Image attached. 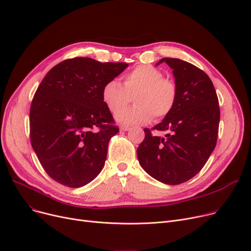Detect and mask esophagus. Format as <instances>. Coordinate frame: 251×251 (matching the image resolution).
Here are the masks:
<instances>
[{"instance_id": "1", "label": "esophagus", "mask_w": 251, "mask_h": 251, "mask_svg": "<svg viewBox=\"0 0 251 251\" xmlns=\"http://www.w3.org/2000/svg\"><path fill=\"white\" fill-rule=\"evenodd\" d=\"M131 128L128 126H120V131H124V132H126L128 131V129Z\"/></svg>"}]
</instances>
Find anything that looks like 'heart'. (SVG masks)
<instances>
[{"label":"heart","instance_id":"b5f03b06","mask_svg":"<svg viewBox=\"0 0 251 251\" xmlns=\"http://www.w3.org/2000/svg\"><path fill=\"white\" fill-rule=\"evenodd\" d=\"M132 96L136 105L124 109ZM102 98L110 111L119 112L116 119L119 123L140 125L151 122L154 116L160 119L171 113L177 102L178 88L174 80L164 77L157 68L140 65L125 75L124 86L117 80L108 81Z\"/></svg>","mask_w":251,"mask_h":251}]
</instances>
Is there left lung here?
I'll return each mask as SVG.
<instances>
[{
	"label": "left lung",
	"instance_id": "left-lung-1",
	"mask_svg": "<svg viewBox=\"0 0 251 251\" xmlns=\"http://www.w3.org/2000/svg\"><path fill=\"white\" fill-rule=\"evenodd\" d=\"M178 88L172 112L151 129L137 149L139 163L158 181L176 185L197 175L215 148L220 110L213 83L201 69L179 58L164 57ZM152 130L167 131L166 137Z\"/></svg>",
	"mask_w": 251,
	"mask_h": 251
}]
</instances>
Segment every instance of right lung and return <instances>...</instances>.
I'll use <instances>...</instances> for the list:
<instances>
[{"label": "right lung", "instance_id": "obj_1", "mask_svg": "<svg viewBox=\"0 0 251 251\" xmlns=\"http://www.w3.org/2000/svg\"><path fill=\"white\" fill-rule=\"evenodd\" d=\"M126 67L69 58L38 86L29 109V136L40 164L56 182L81 187L102 171L109 140L119 131L102 91Z\"/></svg>", "mask_w": 251, "mask_h": 251}]
</instances>
